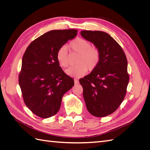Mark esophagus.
Wrapping results in <instances>:
<instances>
[{"label": "esophagus", "instance_id": "34e87169", "mask_svg": "<svg viewBox=\"0 0 150 150\" xmlns=\"http://www.w3.org/2000/svg\"><path fill=\"white\" fill-rule=\"evenodd\" d=\"M74 84H78L79 83V81L77 79H74Z\"/></svg>", "mask_w": 150, "mask_h": 150}]
</instances>
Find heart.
Here are the masks:
<instances>
[{"mask_svg":"<svg viewBox=\"0 0 150 150\" xmlns=\"http://www.w3.org/2000/svg\"><path fill=\"white\" fill-rule=\"evenodd\" d=\"M69 48L79 56L76 63L78 65L69 67L66 71V74L74 78H80L84 76L88 69L94 71L98 67L101 59V53L98 48L92 47L89 40L83 38H76L69 44ZM56 59L59 65L67 67L69 65V53L66 46H61L57 50Z\"/></svg>","mask_w":150,"mask_h":150,"instance_id":"obj_1","label":"heart"}]
</instances>
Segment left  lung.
I'll return each instance as SVG.
<instances>
[{
	"label": "left lung",
	"instance_id": "1",
	"mask_svg": "<svg viewBox=\"0 0 150 150\" xmlns=\"http://www.w3.org/2000/svg\"><path fill=\"white\" fill-rule=\"evenodd\" d=\"M81 35L101 53L98 67L79 79L88 111L96 117L114 112L124 100L129 76L128 61L120 45L102 31L82 30Z\"/></svg>",
	"mask_w": 150,
	"mask_h": 150
}]
</instances>
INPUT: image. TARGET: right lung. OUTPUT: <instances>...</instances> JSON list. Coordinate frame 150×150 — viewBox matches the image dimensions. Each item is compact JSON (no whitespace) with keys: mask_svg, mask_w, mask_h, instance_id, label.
<instances>
[{"mask_svg":"<svg viewBox=\"0 0 150 150\" xmlns=\"http://www.w3.org/2000/svg\"><path fill=\"white\" fill-rule=\"evenodd\" d=\"M77 29L53 30L34 40L22 57L19 83L25 105L42 118L55 115L62 98L74 85L56 59L57 50L74 38Z\"/></svg>","mask_w":150,"mask_h":150,"instance_id":"right-lung-1","label":"right lung"}]
</instances>
